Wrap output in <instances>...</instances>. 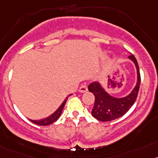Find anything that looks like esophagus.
Wrapping results in <instances>:
<instances>
[{
  "instance_id": "obj_1",
  "label": "esophagus",
  "mask_w": 158,
  "mask_h": 158,
  "mask_svg": "<svg viewBox=\"0 0 158 158\" xmlns=\"http://www.w3.org/2000/svg\"><path fill=\"white\" fill-rule=\"evenodd\" d=\"M79 90L80 93H85V92H86L88 90L87 86H86V85H82V86H80V88H79Z\"/></svg>"
}]
</instances>
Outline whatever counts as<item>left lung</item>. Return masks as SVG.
<instances>
[{
    "label": "left lung",
    "instance_id": "left-lung-1",
    "mask_svg": "<svg viewBox=\"0 0 158 158\" xmlns=\"http://www.w3.org/2000/svg\"><path fill=\"white\" fill-rule=\"evenodd\" d=\"M128 59L134 63L137 72V82L135 86L130 94L121 98L113 97L102 87L99 82H92L88 86L89 91L91 92L95 97L94 106L92 109L91 114L97 120L107 122L118 119L127 113L135 102L141 79L139 64L134 55L131 54L128 56Z\"/></svg>",
    "mask_w": 158,
    "mask_h": 158
}]
</instances>
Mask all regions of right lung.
<instances>
[{"label": "right lung", "mask_w": 158, "mask_h": 158, "mask_svg": "<svg viewBox=\"0 0 158 158\" xmlns=\"http://www.w3.org/2000/svg\"><path fill=\"white\" fill-rule=\"evenodd\" d=\"M72 94L69 95L68 97L71 96ZM68 97H67L66 98L64 99V101L62 102V104L60 105V107L58 108V109H56L54 113L51 115V116H49V117L45 118V119H43V120H31V121L32 122V123H35V124H37V125H41V126H46V125L51 124V123H52L53 122L56 121V120H57L58 119H59L60 116V115H61V113H62V111H63L65 103H66V102L68 101Z\"/></svg>", "instance_id": "obj_1"}]
</instances>
